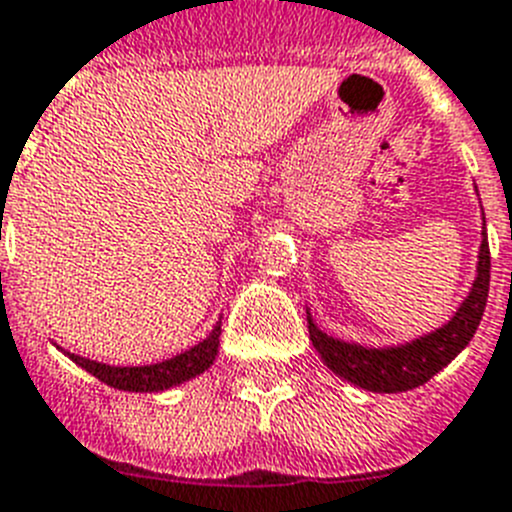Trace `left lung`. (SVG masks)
<instances>
[{"mask_svg":"<svg viewBox=\"0 0 512 512\" xmlns=\"http://www.w3.org/2000/svg\"><path fill=\"white\" fill-rule=\"evenodd\" d=\"M487 293H490V244H487V224H484L482 213L477 273H474L469 293L456 306L448 322L425 335L412 337V340L373 348V345L340 340V337L319 330L309 306H306L311 345L324 361V366L358 389L376 391V394H399V391L417 389V386L428 384L435 373L443 371L469 345L482 322Z\"/></svg>","mask_w":512,"mask_h":512,"instance_id":"left-lung-1","label":"left lung"}]
</instances>
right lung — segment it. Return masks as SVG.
Returning a JSON list of instances; mask_svg holds the SVG:
<instances>
[{
  "instance_id": "right-lung-1",
  "label": "right lung",
  "mask_w": 512,
  "mask_h": 512,
  "mask_svg": "<svg viewBox=\"0 0 512 512\" xmlns=\"http://www.w3.org/2000/svg\"><path fill=\"white\" fill-rule=\"evenodd\" d=\"M219 337L221 317L219 322H213V330L198 345H193V348H188L180 355H172L167 361L149 363V366H110V363L90 361V358H82L77 353H69V350L59 348V345L56 348L69 361H74L79 368H84L95 379H100L102 384L121 391H141V394L146 391V394H154V391L175 389V386L185 384V381L195 379L203 371H208L213 366V361H216V355H219Z\"/></svg>"
}]
</instances>
